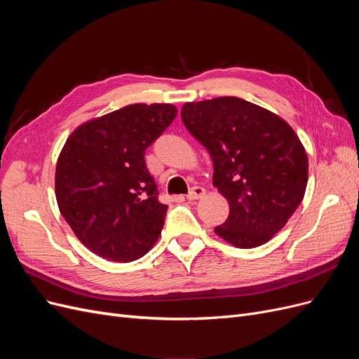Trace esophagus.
Listing matches in <instances>:
<instances>
[{"label":"esophagus","instance_id":"esophagus-1","mask_svg":"<svg viewBox=\"0 0 359 359\" xmlns=\"http://www.w3.org/2000/svg\"><path fill=\"white\" fill-rule=\"evenodd\" d=\"M205 196V189L201 186H194L190 189V191L187 193V199L189 201H196Z\"/></svg>","mask_w":359,"mask_h":359}]
</instances>
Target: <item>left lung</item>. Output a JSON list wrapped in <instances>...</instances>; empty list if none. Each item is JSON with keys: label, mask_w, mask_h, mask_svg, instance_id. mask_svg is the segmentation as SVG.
Returning <instances> with one entry per match:
<instances>
[{"label": "left lung", "mask_w": 359, "mask_h": 359, "mask_svg": "<svg viewBox=\"0 0 359 359\" xmlns=\"http://www.w3.org/2000/svg\"><path fill=\"white\" fill-rule=\"evenodd\" d=\"M181 118L208 149L214 186L229 202V217L214 232L253 248L269 241L302 202L309 158L283 118L238 97L186 103Z\"/></svg>", "instance_id": "left-lung-1"}]
</instances>
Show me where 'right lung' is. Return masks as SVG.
Listing matches in <instances>:
<instances>
[{
	"label": "right lung",
	"instance_id": "obj_1",
	"mask_svg": "<svg viewBox=\"0 0 359 359\" xmlns=\"http://www.w3.org/2000/svg\"><path fill=\"white\" fill-rule=\"evenodd\" d=\"M177 116L166 103L128 104L79 126L57 163L60 211L79 241L112 262L147 255L168 205L145 165V149Z\"/></svg>",
	"mask_w": 359,
	"mask_h": 359
}]
</instances>
